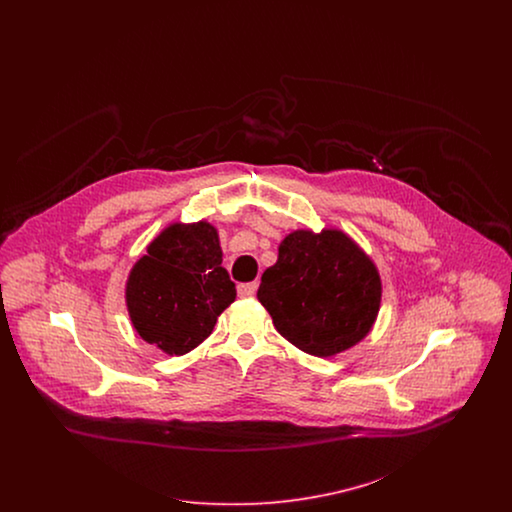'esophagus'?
<instances>
[{
	"instance_id": "obj_1",
	"label": "esophagus",
	"mask_w": 512,
	"mask_h": 512,
	"mask_svg": "<svg viewBox=\"0 0 512 512\" xmlns=\"http://www.w3.org/2000/svg\"><path fill=\"white\" fill-rule=\"evenodd\" d=\"M257 288H259V284H257V282H244V284H238V295H240V297H251V295H255Z\"/></svg>"
}]
</instances>
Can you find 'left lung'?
<instances>
[{
  "instance_id": "8db88e82",
  "label": "left lung",
  "mask_w": 512,
  "mask_h": 512,
  "mask_svg": "<svg viewBox=\"0 0 512 512\" xmlns=\"http://www.w3.org/2000/svg\"><path fill=\"white\" fill-rule=\"evenodd\" d=\"M257 299L295 347L332 357L370 332L382 282L370 257L341 230H295L263 272Z\"/></svg>"
}]
</instances>
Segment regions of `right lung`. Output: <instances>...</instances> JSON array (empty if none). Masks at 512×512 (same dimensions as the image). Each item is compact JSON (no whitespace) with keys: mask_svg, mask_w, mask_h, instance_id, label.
<instances>
[{"mask_svg":"<svg viewBox=\"0 0 512 512\" xmlns=\"http://www.w3.org/2000/svg\"><path fill=\"white\" fill-rule=\"evenodd\" d=\"M234 299L217 228L205 220L167 226L126 280L132 326L167 355H184L207 340Z\"/></svg>","mask_w":512,"mask_h":512,"instance_id":"obj_1","label":"right lung"}]
</instances>
